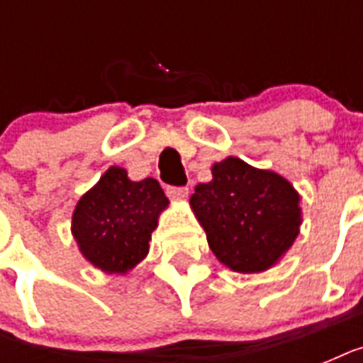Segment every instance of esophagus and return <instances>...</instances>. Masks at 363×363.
Instances as JSON below:
<instances>
[{
	"mask_svg": "<svg viewBox=\"0 0 363 363\" xmlns=\"http://www.w3.org/2000/svg\"><path fill=\"white\" fill-rule=\"evenodd\" d=\"M167 196L175 201H181L188 196V188L186 186H169L167 188Z\"/></svg>",
	"mask_w": 363,
	"mask_h": 363,
	"instance_id": "34e87169",
	"label": "esophagus"
}]
</instances>
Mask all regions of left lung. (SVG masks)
Returning <instances> with one entry per match:
<instances>
[{
  "label": "left lung",
  "mask_w": 363,
  "mask_h": 363,
  "mask_svg": "<svg viewBox=\"0 0 363 363\" xmlns=\"http://www.w3.org/2000/svg\"><path fill=\"white\" fill-rule=\"evenodd\" d=\"M213 181L196 186L190 205L211 250L238 273L273 267L299 233V194L269 169L239 158L213 165Z\"/></svg>",
  "instance_id": "left-lung-1"
}]
</instances>
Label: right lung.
<instances>
[{"label":"right lung","instance_id":"1","mask_svg":"<svg viewBox=\"0 0 363 363\" xmlns=\"http://www.w3.org/2000/svg\"><path fill=\"white\" fill-rule=\"evenodd\" d=\"M167 205L156 179L130 181L124 167L113 165L79 199L71 232L94 267L124 275L148 254L150 233Z\"/></svg>","mask_w":363,"mask_h":363}]
</instances>
